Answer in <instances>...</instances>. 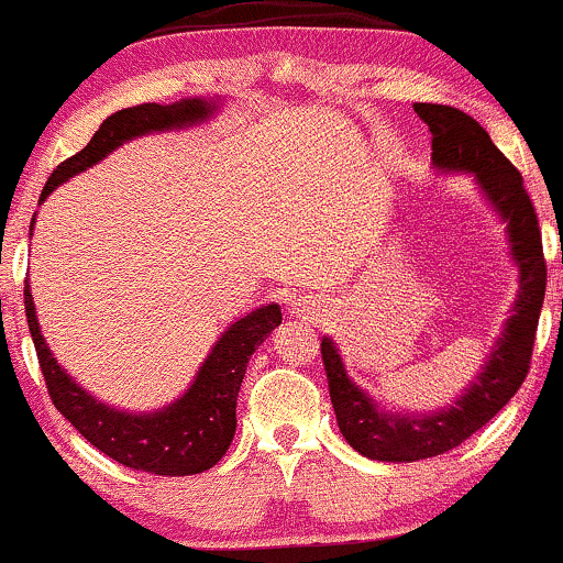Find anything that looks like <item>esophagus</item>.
Instances as JSON below:
<instances>
[{"mask_svg":"<svg viewBox=\"0 0 563 563\" xmlns=\"http://www.w3.org/2000/svg\"><path fill=\"white\" fill-rule=\"evenodd\" d=\"M294 314L303 319H314L319 317V306H314V301H309V298H298V303L294 306Z\"/></svg>","mask_w":563,"mask_h":563,"instance_id":"obj_1","label":"esophagus"}]
</instances>
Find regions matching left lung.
Here are the masks:
<instances>
[{"label":"left lung","instance_id":"8db88e82","mask_svg":"<svg viewBox=\"0 0 563 563\" xmlns=\"http://www.w3.org/2000/svg\"><path fill=\"white\" fill-rule=\"evenodd\" d=\"M431 132V161L439 170L475 174L490 208L507 223L509 254L519 267L517 301L483 372L450 408L416 412L382 410L358 384L351 382L338 345L322 338V361L340 433L364 457L382 462H416L460 446L507 405L530 372L532 345L545 298V260L538 212L522 174L465 111L439 103L412 106Z\"/></svg>","mask_w":563,"mask_h":563}]
</instances>
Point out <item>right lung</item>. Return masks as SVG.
Here are the masks:
<instances>
[{
    "label": "right lung",
    "mask_w": 563,
    "mask_h": 563,
    "mask_svg": "<svg viewBox=\"0 0 563 563\" xmlns=\"http://www.w3.org/2000/svg\"><path fill=\"white\" fill-rule=\"evenodd\" d=\"M216 109V101L181 98L170 106L140 103L111 113L80 153L54 168L41 191L38 205L69 176L96 166L122 142L140 137V134L181 130V126L205 122ZM25 317L54 408L96 450L126 467L153 475H195L210 471L223 457L231 446L233 433H236V397L249 358L265 343L267 334L283 322L277 303H267L252 314L241 317L220 334L205 364L199 366L191 387L179 400L155 412L134 416V412L117 410L96 400L56 364L54 353L48 351L44 334H41L38 319H35L31 286H25Z\"/></svg>",
    "instance_id": "obj_1"
}]
</instances>
